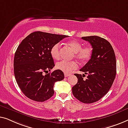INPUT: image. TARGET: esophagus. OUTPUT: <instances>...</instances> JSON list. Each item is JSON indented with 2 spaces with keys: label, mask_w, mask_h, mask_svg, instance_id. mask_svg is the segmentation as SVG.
Instances as JSON below:
<instances>
[{
  "label": "esophagus",
  "mask_w": 128,
  "mask_h": 128,
  "mask_svg": "<svg viewBox=\"0 0 128 128\" xmlns=\"http://www.w3.org/2000/svg\"><path fill=\"white\" fill-rule=\"evenodd\" d=\"M70 75H71V74H68V73H65V74H64V76H65V77L69 76H70Z\"/></svg>",
  "instance_id": "34e87169"
}]
</instances>
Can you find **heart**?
<instances>
[{
  "mask_svg": "<svg viewBox=\"0 0 128 128\" xmlns=\"http://www.w3.org/2000/svg\"><path fill=\"white\" fill-rule=\"evenodd\" d=\"M67 45L74 53V57L82 63L88 62L92 57L93 48L90 46L82 47L81 42L76 40H72L66 43ZM50 55L54 60H58L60 57V46L58 44H54L50 49ZM56 68L65 73H71L78 68V64L75 61L66 62L62 61L57 62Z\"/></svg>",
  "mask_w": 128,
  "mask_h": 128,
  "instance_id": "b5f03b06",
  "label": "heart"
}]
</instances>
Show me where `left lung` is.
<instances>
[{
  "instance_id": "left-lung-1",
  "label": "left lung",
  "mask_w": 128,
  "mask_h": 128,
  "mask_svg": "<svg viewBox=\"0 0 128 128\" xmlns=\"http://www.w3.org/2000/svg\"><path fill=\"white\" fill-rule=\"evenodd\" d=\"M93 48L89 62L80 70L88 74L86 80L84 74H75L78 82L72 88L75 98L84 103L98 102L107 94L116 76V58L112 46L106 39L98 36L82 37Z\"/></svg>"
}]
</instances>
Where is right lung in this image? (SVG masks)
Returning <instances> with one entry per match:
<instances>
[{
	"instance_id": "right-lung-1",
	"label": "right lung",
	"mask_w": 128,
	"mask_h": 128,
	"mask_svg": "<svg viewBox=\"0 0 128 128\" xmlns=\"http://www.w3.org/2000/svg\"><path fill=\"white\" fill-rule=\"evenodd\" d=\"M66 35L47 32H32L22 40L16 50L14 58V73L18 85L30 99L43 102L54 94L56 82L64 78L63 72L54 66L50 49Z\"/></svg>"
}]
</instances>
